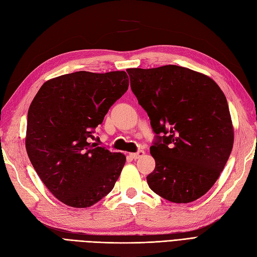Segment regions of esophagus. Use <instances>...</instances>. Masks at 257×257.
Listing matches in <instances>:
<instances>
[{
	"label": "esophagus",
	"mask_w": 257,
	"mask_h": 257,
	"mask_svg": "<svg viewBox=\"0 0 257 257\" xmlns=\"http://www.w3.org/2000/svg\"><path fill=\"white\" fill-rule=\"evenodd\" d=\"M144 155H145V151H143V150L137 151V152H135V154H130V156L133 159H135V160H136V159L142 158Z\"/></svg>",
	"instance_id": "1"
}]
</instances>
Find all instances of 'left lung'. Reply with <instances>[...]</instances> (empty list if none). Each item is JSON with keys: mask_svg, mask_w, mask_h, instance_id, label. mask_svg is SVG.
<instances>
[{"mask_svg": "<svg viewBox=\"0 0 257 257\" xmlns=\"http://www.w3.org/2000/svg\"><path fill=\"white\" fill-rule=\"evenodd\" d=\"M126 71L158 135L150 189L174 203L196 201L216 182L233 146L225 94L207 75L175 65Z\"/></svg>", "mask_w": 257, "mask_h": 257, "instance_id": "left-lung-1", "label": "left lung"}]
</instances>
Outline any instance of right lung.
Segmentation results:
<instances>
[{"label": "right lung", "instance_id": "right-lung-1", "mask_svg": "<svg viewBox=\"0 0 257 257\" xmlns=\"http://www.w3.org/2000/svg\"><path fill=\"white\" fill-rule=\"evenodd\" d=\"M127 88L125 71H78L46 81L33 98L27 154L47 189L66 205L92 206L113 189L126 158L91 138Z\"/></svg>", "mask_w": 257, "mask_h": 257}]
</instances>
